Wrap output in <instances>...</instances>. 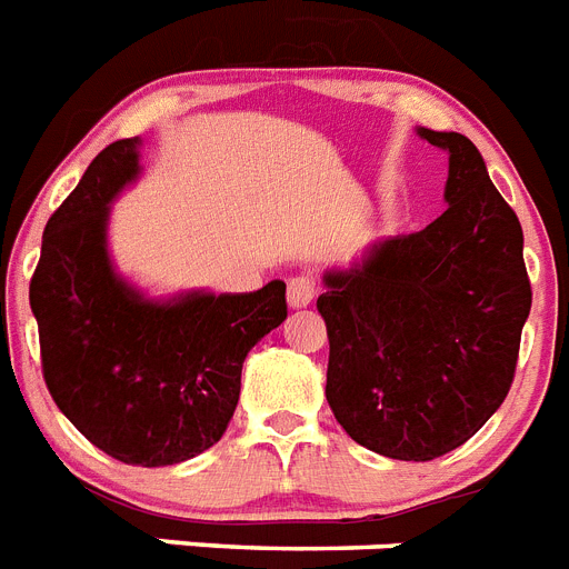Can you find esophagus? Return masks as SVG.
<instances>
[{
    "instance_id": "obj_1",
    "label": "esophagus",
    "mask_w": 569,
    "mask_h": 569,
    "mask_svg": "<svg viewBox=\"0 0 569 569\" xmlns=\"http://www.w3.org/2000/svg\"><path fill=\"white\" fill-rule=\"evenodd\" d=\"M313 296H317V279L308 273L293 276L288 281V302L290 308H308L313 302Z\"/></svg>"
}]
</instances>
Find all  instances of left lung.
<instances>
[{"label":"left lung","instance_id":"obj_1","mask_svg":"<svg viewBox=\"0 0 569 569\" xmlns=\"http://www.w3.org/2000/svg\"><path fill=\"white\" fill-rule=\"evenodd\" d=\"M420 138L449 152L446 212L325 276L317 299L333 417L395 460L440 458L498 411L532 305L521 221L472 140L431 129Z\"/></svg>","mask_w":569,"mask_h":569}]
</instances>
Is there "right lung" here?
<instances>
[{
  "label": "right lung",
  "mask_w": 569,
  "mask_h": 569,
  "mask_svg": "<svg viewBox=\"0 0 569 569\" xmlns=\"http://www.w3.org/2000/svg\"><path fill=\"white\" fill-rule=\"evenodd\" d=\"M138 138L106 146L48 218L31 310L57 409L109 458L172 466L221 440L252 345L288 319L284 281L149 302L106 252L109 203L138 174Z\"/></svg>",
  "instance_id": "1"
}]
</instances>
